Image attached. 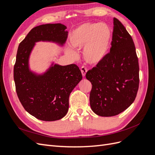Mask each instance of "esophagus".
Returning <instances> with one entry per match:
<instances>
[{"label": "esophagus", "mask_w": 155, "mask_h": 155, "mask_svg": "<svg viewBox=\"0 0 155 155\" xmlns=\"http://www.w3.org/2000/svg\"><path fill=\"white\" fill-rule=\"evenodd\" d=\"M80 70H81V72L83 77H85V75H86V73H87V68L86 67H85V66H82V67H81Z\"/></svg>", "instance_id": "obj_1"}]
</instances>
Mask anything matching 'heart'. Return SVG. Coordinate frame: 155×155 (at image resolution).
Segmentation results:
<instances>
[{"label": "heart", "mask_w": 155, "mask_h": 155, "mask_svg": "<svg viewBox=\"0 0 155 155\" xmlns=\"http://www.w3.org/2000/svg\"><path fill=\"white\" fill-rule=\"evenodd\" d=\"M112 38V31L106 24L88 22L78 27L70 36V44L76 48L83 49V58L88 63L95 64L105 58L108 54ZM68 53L76 57V53L69 48Z\"/></svg>", "instance_id": "1"}]
</instances>
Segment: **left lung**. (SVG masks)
Instances as JSON below:
<instances>
[{
  "mask_svg": "<svg viewBox=\"0 0 155 155\" xmlns=\"http://www.w3.org/2000/svg\"><path fill=\"white\" fill-rule=\"evenodd\" d=\"M110 51L86 78L92 83L90 104L100 116L118 115L133 104L139 87V64L133 40L114 18Z\"/></svg>",
  "mask_w": 155,
  "mask_h": 155,
  "instance_id": "1",
  "label": "left lung"
}]
</instances>
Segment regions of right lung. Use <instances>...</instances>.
I'll return each mask as SVG.
<instances>
[{
	"instance_id": "1",
	"label": "right lung",
	"mask_w": 155,
	"mask_h": 155,
	"mask_svg": "<svg viewBox=\"0 0 155 155\" xmlns=\"http://www.w3.org/2000/svg\"><path fill=\"white\" fill-rule=\"evenodd\" d=\"M63 25L46 24L31 29L18 45L13 68L17 96L29 114L43 121H55L67 114L69 96L81 80V70L76 64H54L42 76L28 68V58L35 42L54 41L63 44L67 39Z\"/></svg>"
}]
</instances>
